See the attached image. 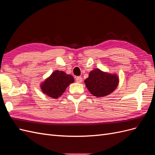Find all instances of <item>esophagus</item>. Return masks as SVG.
<instances>
[{"label": "esophagus", "instance_id": "34e87169", "mask_svg": "<svg viewBox=\"0 0 155 155\" xmlns=\"http://www.w3.org/2000/svg\"><path fill=\"white\" fill-rule=\"evenodd\" d=\"M76 82H77V83H81V82L83 81V79H82V78H81V77H80V76H78V77H77V78H76Z\"/></svg>", "mask_w": 155, "mask_h": 155}]
</instances>
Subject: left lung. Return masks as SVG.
Returning <instances> with one entry per match:
<instances>
[{
	"mask_svg": "<svg viewBox=\"0 0 155 155\" xmlns=\"http://www.w3.org/2000/svg\"><path fill=\"white\" fill-rule=\"evenodd\" d=\"M85 83L94 96L103 97L115 91L118 85L119 78L116 74L108 73L99 68H95L89 73Z\"/></svg>",
	"mask_w": 155,
	"mask_h": 155,
	"instance_id": "obj_1",
	"label": "left lung"
}]
</instances>
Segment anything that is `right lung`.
Returning <instances> with one entry per match:
<instances>
[{"mask_svg":"<svg viewBox=\"0 0 155 155\" xmlns=\"http://www.w3.org/2000/svg\"><path fill=\"white\" fill-rule=\"evenodd\" d=\"M74 82V79L71 75L61 70H55L41 83L40 87L45 94L54 99H57Z\"/></svg>","mask_w":155,"mask_h":155,"instance_id":"1","label":"right lung"}]
</instances>
